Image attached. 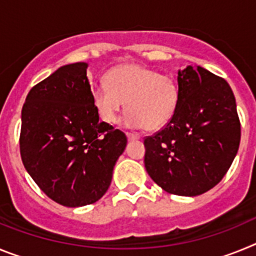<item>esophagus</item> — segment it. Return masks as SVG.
<instances>
[{
    "label": "esophagus",
    "instance_id": "obj_1",
    "mask_svg": "<svg viewBox=\"0 0 256 256\" xmlns=\"http://www.w3.org/2000/svg\"><path fill=\"white\" fill-rule=\"evenodd\" d=\"M126 137H128V140H130V141H136V140L141 138V137H140V134H136V133H126Z\"/></svg>",
    "mask_w": 256,
    "mask_h": 256
}]
</instances>
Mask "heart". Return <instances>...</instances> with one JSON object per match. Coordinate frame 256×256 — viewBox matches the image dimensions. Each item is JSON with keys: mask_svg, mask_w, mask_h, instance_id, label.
<instances>
[{"mask_svg": "<svg viewBox=\"0 0 256 256\" xmlns=\"http://www.w3.org/2000/svg\"><path fill=\"white\" fill-rule=\"evenodd\" d=\"M92 100L105 123H116L126 105L128 126L155 130L168 123L177 110L180 87L172 74L140 64H123L108 70L105 83L94 87Z\"/></svg>", "mask_w": 256, "mask_h": 256, "instance_id": "1", "label": "heart"}]
</instances>
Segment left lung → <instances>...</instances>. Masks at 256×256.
I'll return each instance as SVG.
<instances>
[{
  "label": "left lung",
  "instance_id": "obj_1",
  "mask_svg": "<svg viewBox=\"0 0 256 256\" xmlns=\"http://www.w3.org/2000/svg\"><path fill=\"white\" fill-rule=\"evenodd\" d=\"M180 101L170 120L144 138V168L156 184L178 196L216 186L238 151L241 124L227 80L201 66L178 70Z\"/></svg>",
  "mask_w": 256,
  "mask_h": 256
}]
</instances>
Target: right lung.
Wrapping results in <instances>:
<instances>
[{
    "label": "right lung",
    "mask_w": 256,
    "mask_h": 256,
    "mask_svg": "<svg viewBox=\"0 0 256 256\" xmlns=\"http://www.w3.org/2000/svg\"><path fill=\"white\" fill-rule=\"evenodd\" d=\"M86 62L64 65L29 91L22 110L20 155L51 200L68 208L100 200L126 136L100 116Z\"/></svg>",
    "instance_id": "add662e5"
}]
</instances>
